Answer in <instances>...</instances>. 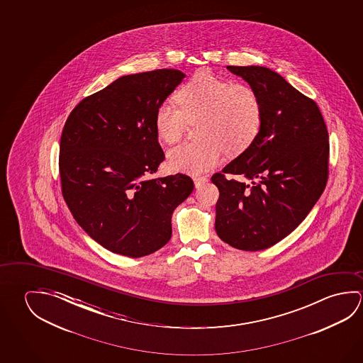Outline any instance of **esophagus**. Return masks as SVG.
I'll use <instances>...</instances> for the list:
<instances>
[{"mask_svg":"<svg viewBox=\"0 0 363 363\" xmlns=\"http://www.w3.org/2000/svg\"><path fill=\"white\" fill-rule=\"evenodd\" d=\"M208 181V177H203V176H202V177H195V179H194V182H195V187H196V189L202 187V186L206 184Z\"/></svg>","mask_w":363,"mask_h":363,"instance_id":"esophagus-1","label":"esophagus"}]
</instances>
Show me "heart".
<instances>
[{
	"instance_id": "heart-1",
	"label": "heart",
	"mask_w": 363,
	"mask_h": 363,
	"mask_svg": "<svg viewBox=\"0 0 363 363\" xmlns=\"http://www.w3.org/2000/svg\"><path fill=\"white\" fill-rule=\"evenodd\" d=\"M179 108L163 102L155 113V128L166 144L177 143L187 124L197 125V143L169 150L168 164L179 172L200 174L219 164L224 150L237 155L250 148L261 131L262 102L256 89L230 82L206 69L197 71L176 92Z\"/></svg>"
}]
</instances>
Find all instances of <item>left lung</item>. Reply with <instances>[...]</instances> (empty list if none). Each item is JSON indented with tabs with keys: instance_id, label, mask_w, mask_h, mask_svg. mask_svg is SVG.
<instances>
[{
	"instance_id": "1",
	"label": "left lung",
	"mask_w": 363,
	"mask_h": 363,
	"mask_svg": "<svg viewBox=\"0 0 363 363\" xmlns=\"http://www.w3.org/2000/svg\"><path fill=\"white\" fill-rule=\"evenodd\" d=\"M256 89L263 121L250 148L215 173V230L237 250H267L295 230L328 181L329 135L316 102L269 68L226 67ZM225 172L251 181L228 180Z\"/></svg>"
}]
</instances>
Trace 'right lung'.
Wrapping results in <instances>:
<instances>
[{
	"instance_id": "obj_1",
	"label": "right lung",
	"mask_w": 363,
	"mask_h": 363,
	"mask_svg": "<svg viewBox=\"0 0 363 363\" xmlns=\"http://www.w3.org/2000/svg\"><path fill=\"white\" fill-rule=\"evenodd\" d=\"M179 69L123 76L72 110L60 149L62 194L78 225L121 256H148L172 235V213L190 196L182 173L148 179L164 160L157 107L179 86Z\"/></svg>"
}]
</instances>
